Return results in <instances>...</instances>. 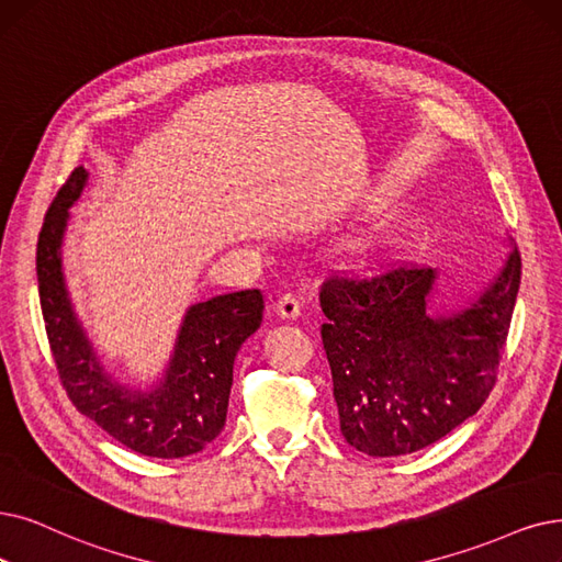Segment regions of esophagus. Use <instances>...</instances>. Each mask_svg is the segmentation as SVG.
<instances>
[{
    "instance_id": "obj_1",
    "label": "esophagus",
    "mask_w": 562,
    "mask_h": 562,
    "mask_svg": "<svg viewBox=\"0 0 562 562\" xmlns=\"http://www.w3.org/2000/svg\"><path fill=\"white\" fill-rule=\"evenodd\" d=\"M277 313L281 318H285V321H295V318H300L302 316V302H300V297L297 295H283L279 302H277Z\"/></svg>"
}]
</instances>
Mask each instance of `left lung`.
<instances>
[{
	"instance_id": "8db88e82",
	"label": "left lung",
	"mask_w": 562,
	"mask_h": 562,
	"mask_svg": "<svg viewBox=\"0 0 562 562\" xmlns=\"http://www.w3.org/2000/svg\"><path fill=\"white\" fill-rule=\"evenodd\" d=\"M521 256L450 316L429 311L436 272L380 258L325 279L323 348L341 434L369 457L413 454L473 417L496 387Z\"/></svg>"
}]
</instances>
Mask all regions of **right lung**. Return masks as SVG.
I'll list each match as a JSON object with an SVG mask.
<instances>
[{
  "mask_svg": "<svg viewBox=\"0 0 562 562\" xmlns=\"http://www.w3.org/2000/svg\"><path fill=\"white\" fill-rule=\"evenodd\" d=\"M85 182L87 170L78 166L50 203L36 244L38 300L59 383L78 413L133 452L156 459L203 452L226 424L235 355L262 323V293L239 290L193 304L151 392L112 383L74 316L61 274L66 218Z\"/></svg>",
  "mask_w": 562,
  "mask_h": 562,
  "instance_id": "obj_1",
  "label": "right lung"
}]
</instances>
